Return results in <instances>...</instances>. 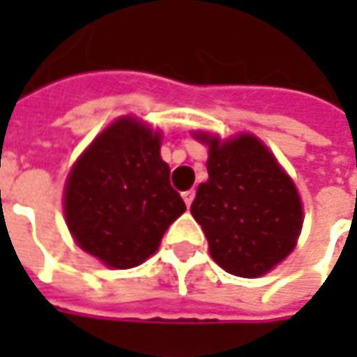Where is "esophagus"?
Wrapping results in <instances>:
<instances>
[{"mask_svg": "<svg viewBox=\"0 0 357 357\" xmlns=\"http://www.w3.org/2000/svg\"><path fill=\"white\" fill-rule=\"evenodd\" d=\"M183 200H185L186 206H190L192 200H195V190H185V192H183Z\"/></svg>", "mask_w": 357, "mask_h": 357, "instance_id": "obj_1", "label": "esophagus"}]
</instances>
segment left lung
<instances>
[{"instance_id":"left-lung-1","label":"left lung","mask_w":357,"mask_h":357,"mask_svg":"<svg viewBox=\"0 0 357 357\" xmlns=\"http://www.w3.org/2000/svg\"><path fill=\"white\" fill-rule=\"evenodd\" d=\"M195 137L208 144V181L197 188L190 213L218 266L258 278L280 264L300 236L304 213L294 181L254 135Z\"/></svg>"}]
</instances>
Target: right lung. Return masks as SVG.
Returning a JSON list of instances; mask_svg holds the SVG:
<instances>
[{"instance_id": "add662e5", "label": "right lung", "mask_w": 357, "mask_h": 357, "mask_svg": "<svg viewBox=\"0 0 357 357\" xmlns=\"http://www.w3.org/2000/svg\"><path fill=\"white\" fill-rule=\"evenodd\" d=\"M63 208L79 248L105 266L143 264L186 211L160 158V132L135 117L111 123L77 158Z\"/></svg>"}]
</instances>
